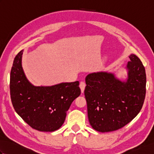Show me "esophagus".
<instances>
[{
	"label": "esophagus",
	"mask_w": 154,
	"mask_h": 154,
	"mask_svg": "<svg viewBox=\"0 0 154 154\" xmlns=\"http://www.w3.org/2000/svg\"><path fill=\"white\" fill-rule=\"evenodd\" d=\"M79 87H80V89L81 90V93H83L84 90H85V87H86V83H85V81H81Z\"/></svg>",
	"instance_id": "obj_1"
}]
</instances>
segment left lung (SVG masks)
Here are the masks:
<instances>
[{
    "instance_id": "obj_1",
    "label": "left lung",
    "mask_w": 154,
    "mask_h": 154,
    "mask_svg": "<svg viewBox=\"0 0 154 154\" xmlns=\"http://www.w3.org/2000/svg\"><path fill=\"white\" fill-rule=\"evenodd\" d=\"M129 58L126 81L107 72L91 73L85 78L84 93L88 119L93 128L98 132L121 128L142 109L146 96L145 68L136 55L131 54Z\"/></svg>"
}]
</instances>
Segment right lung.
<instances>
[{
  "mask_svg": "<svg viewBox=\"0 0 154 154\" xmlns=\"http://www.w3.org/2000/svg\"><path fill=\"white\" fill-rule=\"evenodd\" d=\"M23 50L16 55L11 71L10 91L15 111L32 128L54 132L64 123L67 111L81 94L79 81L50 87L32 85L22 67Z\"/></svg>",
  "mask_w": 154,
  "mask_h": 154,
  "instance_id": "add662e5",
  "label": "right lung"
}]
</instances>
